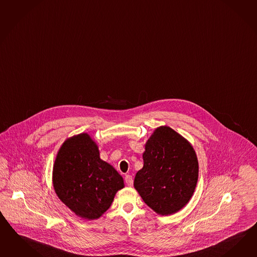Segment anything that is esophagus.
Wrapping results in <instances>:
<instances>
[{
  "mask_svg": "<svg viewBox=\"0 0 257 257\" xmlns=\"http://www.w3.org/2000/svg\"><path fill=\"white\" fill-rule=\"evenodd\" d=\"M125 183L127 184V186H132L133 185V177L131 175H126L124 178Z\"/></svg>",
  "mask_w": 257,
  "mask_h": 257,
  "instance_id": "esophagus-1",
  "label": "esophagus"
}]
</instances>
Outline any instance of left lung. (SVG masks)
Returning <instances> with one entry per match:
<instances>
[{"label": "left lung", "instance_id": "obj_1", "mask_svg": "<svg viewBox=\"0 0 257 257\" xmlns=\"http://www.w3.org/2000/svg\"><path fill=\"white\" fill-rule=\"evenodd\" d=\"M144 166L134 186L147 205L160 215L185 207L198 180V161L192 144L169 126L156 128L145 144Z\"/></svg>", "mask_w": 257, "mask_h": 257}]
</instances>
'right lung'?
<instances>
[{
	"label": "right lung",
	"instance_id": "obj_1",
	"mask_svg": "<svg viewBox=\"0 0 257 257\" xmlns=\"http://www.w3.org/2000/svg\"><path fill=\"white\" fill-rule=\"evenodd\" d=\"M52 182L59 199L88 221L103 215L124 187L122 177L100 158L97 144L87 133L63 142L53 165Z\"/></svg>",
	"mask_w": 257,
	"mask_h": 257
}]
</instances>
